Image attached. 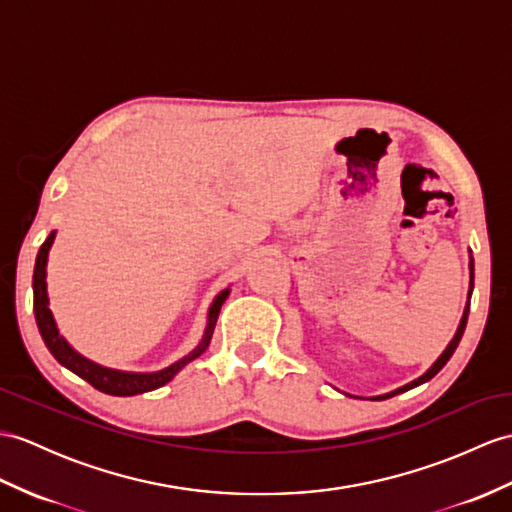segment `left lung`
Wrapping results in <instances>:
<instances>
[{"mask_svg": "<svg viewBox=\"0 0 512 512\" xmlns=\"http://www.w3.org/2000/svg\"><path fill=\"white\" fill-rule=\"evenodd\" d=\"M469 269H471V289H473V260L469 263ZM471 289H469V295H471ZM467 317H469V304H467V308H465V315H463V319H460V326H458V330H456V334H454V339L450 341V345H447V350L439 356V360H436V363L423 373L421 378H417V380H413L410 384H406V386H402V389H397V391H393V393H386V395H380V397H376V400H386V397H393V395H397V393H404V391H408V389H413V386H419V384H423V382H428V380H432L436 373H439L443 367H445V363L447 360L452 358V354L456 352V347H458V343H460V339H463V332H465V326H467Z\"/></svg>", "mask_w": 512, "mask_h": 512, "instance_id": "obj_1", "label": "left lung"}]
</instances>
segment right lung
<instances>
[{"label":"right lung","instance_id":"obj_1","mask_svg":"<svg viewBox=\"0 0 512 512\" xmlns=\"http://www.w3.org/2000/svg\"><path fill=\"white\" fill-rule=\"evenodd\" d=\"M54 243V232L47 236L45 243L39 249V256H36V265H34V317H36V326H39V332L43 336V341L47 345V350L54 354V358L58 360L60 365H65L67 369H71L76 376L84 378L91 386H95L97 391L108 393V395H119V397H128V395H139V393H147V391H154L158 386L167 384L176 373L184 367L189 365L193 358H197L202 354L208 343H210V336H213L215 330V323L219 317V310L221 304L226 302L228 297V289L223 291L213 306H210V313H208V328L204 334V341L199 343L195 350L184 356L178 363H173L171 367L156 371V373H123V371H115V369H106V367H99L91 360H86L84 356H80L78 352H73L71 347L67 345V341L62 339L54 317H52V310L47 306V289H45V267H47V252L49 247Z\"/></svg>","mask_w":512,"mask_h":512}]
</instances>
